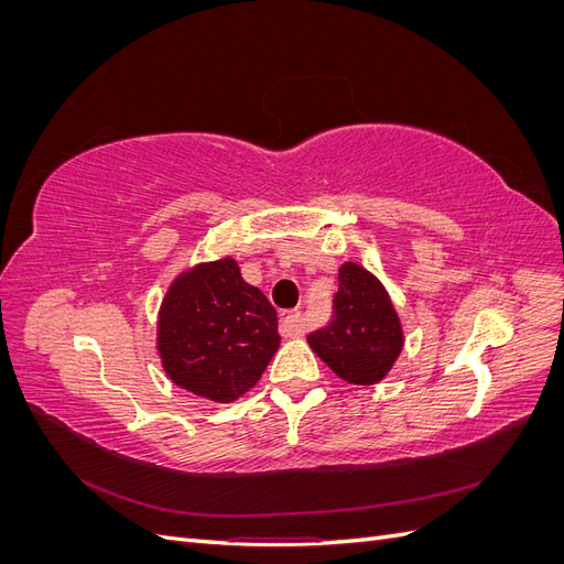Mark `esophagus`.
I'll list each match as a JSON object with an SVG mask.
<instances>
[{"mask_svg":"<svg viewBox=\"0 0 564 564\" xmlns=\"http://www.w3.org/2000/svg\"><path fill=\"white\" fill-rule=\"evenodd\" d=\"M280 327H282L284 336H301L305 329L301 311H284L280 315Z\"/></svg>","mask_w":564,"mask_h":564,"instance_id":"1","label":"esophagus"}]
</instances>
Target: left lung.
<instances>
[{
  "mask_svg": "<svg viewBox=\"0 0 564 564\" xmlns=\"http://www.w3.org/2000/svg\"><path fill=\"white\" fill-rule=\"evenodd\" d=\"M308 344L338 379L355 386L379 383L404 346L395 305L379 278L352 261L340 265L334 317L308 336Z\"/></svg>",
  "mask_w": 564,
  "mask_h": 564,
  "instance_id": "left-lung-1",
  "label": "left lung"
}]
</instances>
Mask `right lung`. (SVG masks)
Returning <instances> with one entry per match:
<instances>
[{"label":"right lung","instance_id":"add662e5","mask_svg":"<svg viewBox=\"0 0 564 564\" xmlns=\"http://www.w3.org/2000/svg\"><path fill=\"white\" fill-rule=\"evenodd\" d=\"M280 348L278 313L235 259L199 263L169 286L158 319L166 377L212 402L256 386Z\"/></svg>","mask_w":564,"mask_h":564}]
</instances>
